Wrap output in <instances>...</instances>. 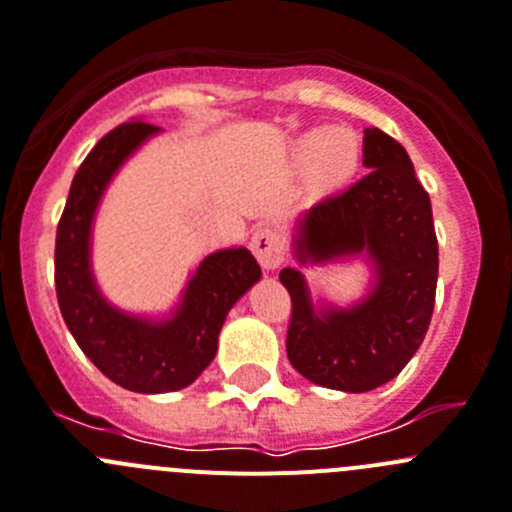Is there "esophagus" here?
Instances as JSON below:
<instances>
[{
	"label": "esophagus",
	"instance_id": "1",
	"mask_svg": "<svg viewBox=\"0 0 512 512\" xmlns=\"http://www.w3.org/2000/svg\"><path fill=\"white\" fill-rule=\"evenodd\" d=\"M250 247L255 252L257 262L262 265V270H275L285 257L283 237H280L278 229L272 227H257L255 234H252Z\"/></svg>",
	"mask_w": 512,
	"mask_h": 512
}]
</instances>
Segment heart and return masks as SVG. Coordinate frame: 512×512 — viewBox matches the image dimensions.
Masks as SVG:
<instances>
[{
    "label": "heart",
    "instance_id": "b5f03b06",
    "mask_svg": "<svg viewBox=\"0 0 512 512\" xmlns=\"http://www.w3.org/2000/svg\"><path fill=\"white\" fill-rule=\"evenodd\" d=\"M293 156L298 166L310 169V176L321 189L343 184L356 171L361 146L351 131L343 128H313L295 141Z\"/></svg>",
    "mask_w": 512,
    "mask_h": 512
}]
</instances>
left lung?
Wrapping results in <instances>:
<instances>
[{
	"label": "left lung",
	"mask_w": 512,
	"mask_h": 512,
	"mask_svg": "<svg viewBox=\"0 0 512 512\" xmlns=\"http://www.w3.org/2000/svg\"><path fill=\"white\" fill-rule=\"evenodd\" d=\"M364 166V179L300 214L293 252L303 267L366 257V298L348 308L318 305L298 267L280 270L293 300L290 364L313 384L348 394L376 389L409 364L432 321L439 270L432 204L407 148L366 128Z\"/></svg>",
	"instance_id": "1"
}]
</instances>
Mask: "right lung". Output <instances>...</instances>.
<instances>
[{
	"instance_id": "1",
	"label": "right lung",
	"mask_w": 512,
	"mask_h": 512,
	"mask_svg": "<svg viewBox=\"0 0 512 512\" xmlns=\"http://www.w3.org/2000/svg\"><path fill=\"white\" fill-rule=\"evenodd\" d=\"M159 131L131 121L95 143L70 186L55 240V288L65 326L108 379L138 394H166L197 381L217 353L227 313L262 275L247 247H227L199 262L166 318L126 313L105 300L90 265L95 212L118 169Z\"/></svg>"
}]
</instances>
